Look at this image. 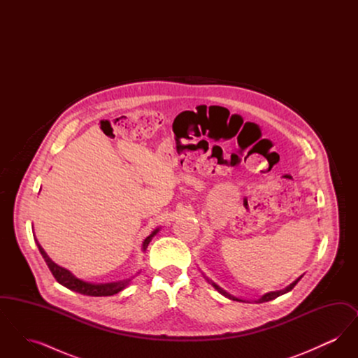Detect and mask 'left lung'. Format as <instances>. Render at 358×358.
Segmentation results:
<instances>
[{"label": "left lung", "instance_id": "1", "mask_svg": "<svg viewBox=\"0 0 358 358\" xmlns=\"http://www.w3.org/2000/svg\"><path fill=\"white\" fill-rule=\"evenodd\" d=\"M303 276V275H302ZM302 276H299L296 280H294L291 285H289L286 289H279V291H271V292H267V294H264L262 298H259L257 301H255V303H263V302H268V301H273V299H275V298H278V296H280V295H283V294H286V292H289V291H291V289H294L295 287V285L301 280V278ZM206 280L215 287V289H217L222 295H224V296H227L228 299H232V301H238V302H245V301H243V299H238V298H236V296H234V295H231L229 292H227L225 289H222L220 286H217L215 282H212V280H209L208 278H206Z\"/></svg>", "mask_w": 358, "mask_h": 358}]
</instances>
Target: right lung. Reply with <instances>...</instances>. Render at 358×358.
Instances as JSON below:
<instances>
[{
	"mask_svg": "<svg viewBox=\"0 0 358 358\" xmlns=\"http://www.w3.org/2000/svg\"><path fill=\"white\" fill-rule=\"evenodd\" d=\"M159 228L154 229L153 232L148 236V238L143 240V244H142V250L146 251L149 243L152 241V238L158 234ZM36 240V236H34ZM36 244L38 247V251L40 254L44 257L48 268L51 270L52 275L55 276V279L63 285L64 287L72 289V291H76L79 294H83V295H90V296H110V295H114V294H118L120 291L123 289H126L129 286V283L131 282V279H124V280H120V282H111V283H90V282H85L79 278H76L72 273H69V270L57 266L53 260H52L50 256L47 255V252L43 250V247L38 244V241L36 240Z\"/></svg>",
	"mask_w": 358,
	"mask_h": 358,
	"instance_id": "right-lung-1",
	"label": "right lung"
}]
</instances>
